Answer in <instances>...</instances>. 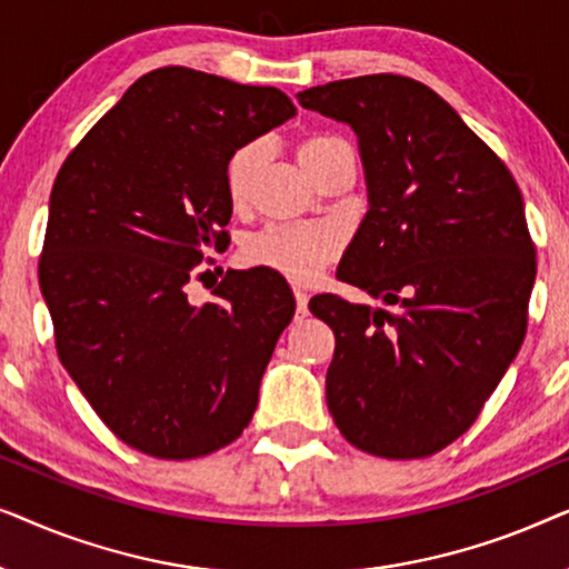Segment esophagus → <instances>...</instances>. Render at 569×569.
Here are the masks:
<instances>
[{"label": "esophagus", "instance_id": "esophagus-1", "mask_svg": "<svg viewBox=\"0 0 569 569\" xmlns=\"http://www.w3.org/2000/svg\"><path fill=\"white\" fill-rule=\"evenodd\" d=\"M295 302H298V310H295V318L302 321V318L308 316V292L300 290V287H295Z\"/></svg>", "mask_w": 569, "mask_h": 569}]
</instances>
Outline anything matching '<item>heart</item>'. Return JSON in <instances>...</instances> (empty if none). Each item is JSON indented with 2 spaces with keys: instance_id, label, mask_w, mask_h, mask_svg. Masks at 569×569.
Instances as JSON below:
<instances>
[{
  "instance_id": "heart-1",
  "label": "heart",
  "mask_w": 569,
  "mask_h": 569,
  "mask_svg": "<svg viewBox=\"0 0 569 569\" xmlns=\"http://www.w3.org/2000/svg\"><path fill=\"white\" fill-rule=\"evenodd\" d=\"M347 142L337 134H308L298 139L295 152L302 168L310 176L321 173V168L339 150H347ZM261 142H246L230 152L224 160V193L230 204H246L251 197L253 178L263 162ZM339 251V240L329 228L318 224H269L246 240L243 259L253 267H263L277 271L295 282H308L329 263Z\"/></svg>"
}]
</instances>
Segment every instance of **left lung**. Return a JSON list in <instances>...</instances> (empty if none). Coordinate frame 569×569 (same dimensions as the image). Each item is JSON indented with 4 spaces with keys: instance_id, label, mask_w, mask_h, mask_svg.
I'll use <instances>...</instances> for the list:
<instances>
[{
    "instance_id": "left-lung-1",
    "label": "left lung",
    "mask_w": 569,
    "mask_h": 569,
    "mask_svg": "<svg viewBox=\"0 0 569 569\" xmlns=\"http://www.w3.org/2000/svg\"><path fill=\"white\" fill-rule=\"evenodd\" d=\"M360 137L370 209L337 279L386 302L316 295L337 347L326 403L378 458H427L469 430L523 345L536 246L492 147L427 84L365 74L298 92Z\"/></svg>"
}]
</instances>
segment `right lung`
<instances>
[{
  "label": "right lung",
  "mask_w": 569,
  "mask_h": 569,
  "mask_svg": "<svg viewBox=\"0 0 569 569\" xmlns=\"http://www.w3.org/2000/svg\"><path fill=\"white\" fill-rule=\"evenodd\" d=\"M295 116L277 88L186 67L147 72L80 139L49 201L38 282L59 360L108 430L166 461L240 438L295 313L277 271L186 284L230 243L224 160Z\"/></svg>",
  "instance_id": "1"
}]
</instances>
